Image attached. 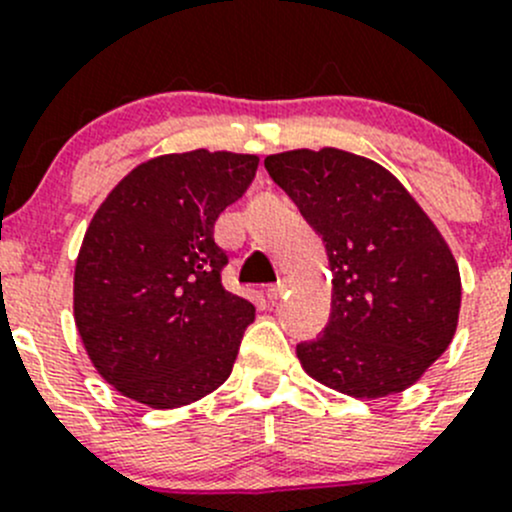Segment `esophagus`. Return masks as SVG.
I'll return each instance as SVG.
<instances>
[{"mask_svg": "<svg viewBox=\"0 0 512 512\" xmlns=\"http://www.w3.org/2000/svg\"><path fill=\"white\" fill-rule=\"evenodd\" d=\"M285 290H287V280H277L275 285L267 287V297H270V300L275 302V300H280L282 295H285Z\"/></svg>", "mask_w": 512, "mask_h": 512, "instance_id": "esophagus-1", "label": "esophagus"}]
</instances>
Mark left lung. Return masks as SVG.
I'll use <instances>...</instances> for the list:
<instances>
[{"label":"left lung","mask_w":512,"mask_h":512,"mask_svg":"<svg viewBox=\"0 0 512 512\" xmlns=\"http://www.w3.org/2000/svg\"><path fill=\"white\" fill-rule=\"evenodd\" d=\"M332 270L322 335L300 342L310 377L352 398L403 393L448 350L460 272L448 242L395 175L367 157L322 147L265 160Z\"/></svg>","instance_id":"left-lung-1"}]
</instances>
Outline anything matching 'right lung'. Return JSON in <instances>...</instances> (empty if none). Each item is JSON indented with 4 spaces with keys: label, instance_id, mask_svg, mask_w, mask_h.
Instances as JSON below:
<instances>
[{
    "label": "right lung",
    "instance_id": "add662e5",
    "mask_svg": "<svg viewBox=\"0 0 512 512\" xmlns=\"http://www.w3.org/2000/svg\"><path fill=\"white\" fill-rule=\"evenodd\" d=\"M257 162L207 150L155 157L94 212L74 267V322L117 393L170 410L230 377L255 305L222 285L215 222Z\"/></svg>",
    "mask_w": 512,
    "mask_h": 512
}]
</instances>
